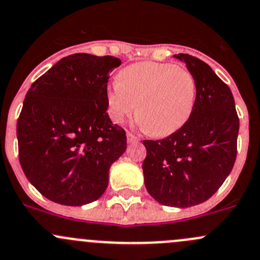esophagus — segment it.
<instances>
[{"instance_id": "obj_1", "label": "esophagus", "mask_w": 260, "mask_h": 260, "mask_svg": "<svg viewBox=\"0 0 260 260\" xmlns=\"http://www.w3.org/2000/svg\"><path fill=\"white\" fill-rule=\"evenodd\" d=\"M127 141H128V143H135V142H137L138 138L136 137V136L133 135V133L127 132Z\"/></svg>"}]
</instances>
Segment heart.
<instances>
[{
    "label": "heart",
    "mask_w": 260,
    "mask_h": 260,
    "mask_svg": "<svg viewBox=\"0 0 260 260\" xmlns=\"http://www.w3.org/2000/svg\"><path fill=\"white\" fill-rule=\"evenodd\" d=\"M196 99L197 82L189 70L171 63L140 62L118 74V81L108 90L107 107L113 122L123 123L137 112L146 132L168 137L190 119Z\"/></svg>",
    "instance_id": "heart-1"
}]
</instances>
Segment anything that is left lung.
<instances>
[{"mask_svg":"<svg viewBox=\"0 0 260 260\" xmlns=\"http://www.w3.org/2000/svg\"><path fill=\"white\" fill-rule=\"evenodd\" d=\"M197 82L193 114L178 132L162 140H145V185L164 206L185 208L210 200L234 168L239 117L230 87L207 63L175 54Z\"/></svg>","mask_w":260,"mask_h":260,"instance_id":"1","label":"left lung"}]
</instances>
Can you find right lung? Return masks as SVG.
<instances>
[{"label": "right lung", "instance_id": "add662e5", "mask_svg": "<svg viewBox=\"0 0 260 260\" xmlns=\"http://www.w3.org/2000/svg\"><path fill=\"white\" fill-rule=\"evenodd\" d=\"M112 55L76 53L58 60L30 86L17 119L19 160L48 200L82 206L103 196L109 169L127 148L125 131L107 113Z\"/></svg>", "mask_w": 260, "mask_h": 260}]
</instances>
